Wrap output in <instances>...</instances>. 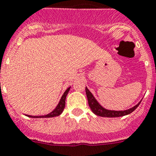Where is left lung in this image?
<instances>
[{
    "instance_id": "obj_1",
    "label": "left lung",
    "mask_w": 156,
    "mask_h": 156,
    "mask_svg": "<svg viewBox=\"0 0 156 156\" xmlns=\"http://www.w3.org/2000/svg\"><path fill=\"white\" fill-rule=\"evenodd\" d=\"M86 94H87V99H88V104L89 107H90L91 111H93L94 114H95L96 115L101 116V117H108V118H115V117H121V116H124V115H129L131 112L135 111V109L139 107V105L140 104V102L136 106H135L132 108L129 109V110H126V111H109L107 109L103 108L101 105L97 102V100L94 98L93 94L90 93V91L87 89L86 87Z\"/></svg>"
}]
</instances>
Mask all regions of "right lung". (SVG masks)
I'll return each mask as SVG.
<instances>
[{
  "instance_id": "add662e5",
  "label": "right lung",
  "mask_w": 156,
  "mask_h": 156,
  "mask_svg": "<svg viewBox=\"0 0 156 156\" xmlns=\"http://www.w3.org/2000/svg\"><path fill=\"white\" fill-rule=\"evenodd\" d=\"M69 89H70V87L67 88L66 90L64 92V94H63L62 97V98H61L60 102H59L58 105L57 106L56 108L52 111L51 113L48 114V115H41V116H32V115H28V116L31 118H52V117H56V116L60 115L62 113L63 110H64V108H65L66 98L67 94H68V92H69Z\"/></svg>"
}]
</instances>
